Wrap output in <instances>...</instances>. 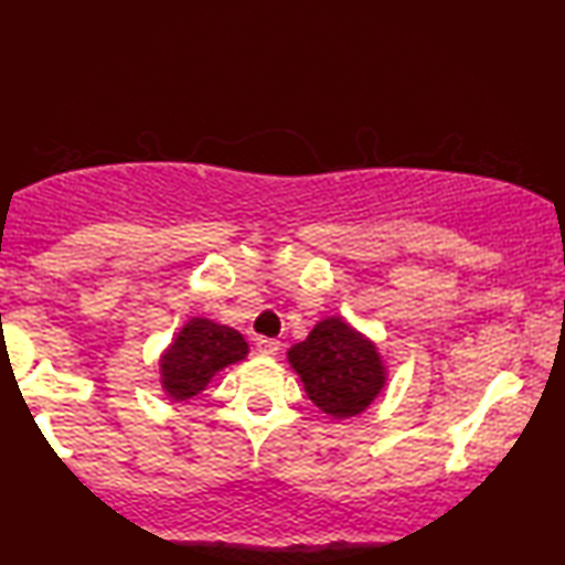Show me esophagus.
Here are the masks:
<instances>
[{
	"instance_id": "obj_1",
	"label": "esophagus",
	"mask_w": 565,
	"mask_h": 565,
	"mask_svg": "<svg viewBox=\"0 0 565 565\" xmlns=\"http://www.w3.org/2000/svg\"><path fill=\"white\" fill-rule=\"evenodd\" d=\"M257 352H259V354H267V358H275V354L280 352V342H277V339L259 337V339H257Z\"/></svg>"
}]
</instances>
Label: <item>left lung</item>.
<instances>
[{"label": "left lung", "instance_id": "1", "mask_svg": "<svg viewBox=\"0 0 565 565\" xmlns=\"http://www.w3.org/2000/svg\"><path fill=\"white\" fill-rule=\"evenodd\" d=\"M288 360L308 398L334 419L365 412L385 383L375 344L342 319L316 323L303 342L290 347Z\"/></svg>", "mask_w": 565, "mask_h": 565}]
</instances>
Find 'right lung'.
<instances>
[{"label":"right lung","instance_id":"1","mask_svg":"<svg viewBox=\"0 0 565 565\" xmlns=\"http://www.w3.org/2000/svg\"><path fill=\"white\" fill-rule=\"evenodd\" d=\"M249 344L236 329L207 319H192L161 358V385L174 401L198 396L226 365L244 360Z\"/></svg>","mask_w":565,"mask_h":565}]
</instances>
